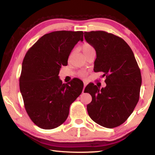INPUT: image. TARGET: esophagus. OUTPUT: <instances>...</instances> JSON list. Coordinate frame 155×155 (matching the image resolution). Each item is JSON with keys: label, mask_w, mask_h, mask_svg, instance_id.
Instances as JSON below:
<instances>
[{"label": "esophagus", "mask_w": 155, "mask_h": 155, "mask_svg": "<svg viewBox=\"0 0 155 155\" xmlns=\"http://www.w3.org/2000/svg\"><path fill=\"white\" fill-rule=\"evenodd\" d=\"M87 82H85V81H84V87H83V93L84 92V90H85V86L87 85Z\"/></svg>", "instance_id": "obj_1"}]
</instances>
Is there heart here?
I'll list each match as a JSON object with an SVG mask.
<instances>
[{
	"label": "heart",
	"instance_id": "b5f03b06",
	"mask_svg": "<svg viewBox=\"0 0 155 155\" xmlns=\"http://www.w3.org/2000/svg\"><path fill=\"white\" fill-rule=\"evenodd\" d=\"M94 50L93 46L91 45V44H88V43H85L83 44L82 46V51L84 53V54H86L87 53H88L89 52L92 51ZM80 77H85L86 76V73L85 72H81L80 73Z\"/></svg>",
	"mask_w": 155,
	"mask_h": 155
}]
</instances>
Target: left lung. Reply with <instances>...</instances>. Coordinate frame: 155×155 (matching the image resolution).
<instances>
[{
	"label": "left lung",
	"instance_id": "8db88e82",
	"mask_svg": "<svg viewBox=\"0 0 155 155\" xmlns=\"http://www.w3.org/2000/svg\"><path fill=\"white\" fill-rule=\"evenodd\" d=\"M85 40L96 50L94 72L106 77L105 87L86 86L92 101L87 105L93 121L112 128L123 124L140 98L141 76L133 52L122 38L103 31L84 32Z\"/></svg>",
	"mask_w": 155,
	"mask_h": 155
}]
</instances>
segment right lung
Returning a JSON list of instances; mask_svg holds the SVG:
<instances>
[{"label": "right lung", "mask_w": 155, "mask_h": 155, "mask_svg": "<svg viewBox=\"0 0 155 155\" xmlns=\"http://www.w3.org/2000/svg\"><path fill=\"white\" fill-rule=\"evenodd\" d=\"M80 40L83 41V31H53L39 39L25 54L20 90L28 115L41 128L62 124L70 104L82 92L80 79L63 84L59 78L60 68L68 65L70 52Z\"/></svg>", "instance_id": "obj_1"}]
</instances>
